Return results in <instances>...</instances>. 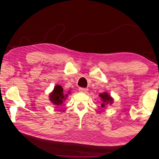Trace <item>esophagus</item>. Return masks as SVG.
<instances>
[{
	"label": "esophagus",
	"instance_id": "esophagus-1",
	"mask_svg": "<svg viewBox=\"0 0 159 159\" xmlns=\"http://www.w3.org/2000/svg\"><path fill=\"white\" fill-rule=\"evenodd\" d=\"M88 89L87 88H79V91L80 93H86L88 92Z\"/></svg>",
	"mask_w": 159,
	"mask_h": 159
}]
</instances>
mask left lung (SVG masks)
I'll return each mask as SVG.
<instances>
[{
  "instance_id": "1",
  "label": "left lung",
  "mask_w": 159,
  "mask_h": 159,
  "mask_svg": "<svg viewBox=\"0 0 159 159\" xmlns=\"http://www.w3.org/2000/svg\"><path fill=\"white\" fill-rule=\"evenodd\" d=\"M99 97L101 99V101H102L101 107L102 108H106V107L108 105V104L111 105L113 102H114V99H113L111 98V96L107 92L99 94Z\"/></svg>"
}]
</instances>
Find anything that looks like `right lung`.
I'll use <instances>...</instances> for the list:
<instances>
[{"label":"right lung","instance_id":"1","mask_svg":"<svg viewBox=\"0 0 159 159\" xmlns=\"http://www.w3.org/2000/svg\"><path fill=\"white\" fill-rule=\"evenodd\" d=\"M69 94V91L68 93H65L64 92L62 87L60 85H57L55 86L52 93H50L49 100L56 107L61 106L65 102Z\"/></svg>","mask_w":159,"mask_h":159}]
</instances>
